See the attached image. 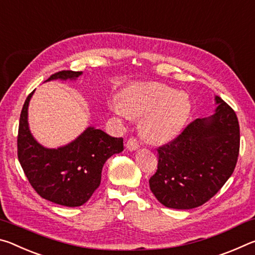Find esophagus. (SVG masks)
Returning <instances> with one entry per match:
<instances>
[{
    "instance_id": "esophagus-1",
    "label": "esophagus",
    "mask_w": 255,
    "mask_h": 255,
    "mask_svg": "<svg viewBox=\"0 0 255 255\" xmlns=\"http://www.w3.org/2000/svg\"><path fill=\"white\" fill-rule=\"evenodd\" d=\"M126 147L129 150H136L138 147H139V143H138V140L136 138H129L126 143Z\"/></svg>"
}]
</instances>
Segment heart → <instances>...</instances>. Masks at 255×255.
<instances>
[{"mask_svg": "<svg viewBox=\"0 0 255 255\" xmlns=\"http://www.w3.org/2000/svg\"><path fill=\"white\" fill-rule=\"evenodd\" d=\"M111 109L122 118H139L141 135L153 143L174 138L189 118L191 105L183 92L158 83L129 86Z\"/></svg>", "mask_w": 255, "mask_h": 255, "instance_id": "b5f03b06", "label": "heart"}]
</instances>
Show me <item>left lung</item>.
I'll return each instance as SVG.
<instances>
[{
    "instance_id": "8db88e82",
    "label": "left lung",
    "mask_w": 255,
    "mask_h": 255,
    "mask_svg": "<svg viewBox=\"0 0 255 255\" xmlns=\"http://www.w3.org/2000/svg\"><path fill=\"white\" fill-rule=\"evenodd\" d=\"M215 100L213 116L196 119L157 148V170L150 176L149 188L167 208L204 205L234 172L240 152L239 120L223 99Z\"/></svg>"
}]
</instances>
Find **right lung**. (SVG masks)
I'll list each match as a JSON object with an SVG mask.
<instances>
[{"mask_svg":"<svg viewBox=\"0 0 255 255\" xmlns=\"http://www.w3.org/2000/svg\"><path fill=\"white\" fill-rule=\"evenodd\" d=\"M82 72L62 71L51 80H76ZM33 91L25 99L20 115L18 158L25 176L38 195L54 204L79 207L85 204L101 182L106 161L123 152L124 139L101 129L86 128L72 143L46 148L34 139L28 125V106Z\"/></svg>","mask_w":255,"mask_h":255,"instance_id":"obj_1","label":"right lung"}]
</instances>
